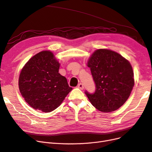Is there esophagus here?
<instances>
[{
    "label": "esophagus",
    "instance_id": "1",
    "mask_svg": "<svg viewBox=\"0 0 152 152\" xmlns=\"http://www.w3.org/2000/svg\"><path fill=\"white\" fill-rule=\"evenodd\" d=\"M77 87L79 89H81V90H83L84 89V86H83V84H81V83H80V84H78V86H77Z\"/></svg>",
    "mask_w": 152,
    "mask_h": 152
}]
</instances>
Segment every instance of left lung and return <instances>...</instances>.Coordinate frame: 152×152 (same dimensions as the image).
<instances>
[{"instance_id":"8db88e82","label":"left lung","mask_w":152,"mask_h":152,"mask_svg":"<svg viewBox=\"0 0 152 152\" xmlns=\"http://www.w3.org/2000/svg\"><path fill=\"white\" fill-rule=\"evenodd\" d=\"M96 84L94 94L86 92L91 104L103 113L117 110L126 103L134 85L131 63L118 53L107 49L96 50L89 58Z\"/></svg>"}]
</instances>
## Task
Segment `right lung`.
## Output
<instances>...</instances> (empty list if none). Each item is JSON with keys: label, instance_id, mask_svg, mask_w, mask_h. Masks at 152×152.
I'll list each match as a JSON object with an SVG mask.
<instances>
[{"label": "right lung", "instance_id": "1", "mask_svg": "<svg viewBox=\"0 0 152 152\" xmlns=\"http://www.w3.org/2000/svg\"><path fill=\"white\" fill-rule=\"evenodd\" d=\"M60 63L50 50L31 57L22 68L18 80L20 91L31 107L42 112L53 111L72 90L59 73Z\"/></svg>", "mask_w": 152, "mask_h": 152}]
</instances>
